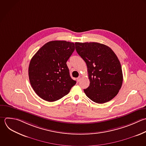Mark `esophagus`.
Masks as SVG:
<instances>
[{"instance_id": "obj_1", "label": "esophagus", "mask_w": 146, "mask_h": 146, "mask_svg": "<svg viewBox=\"0 0 146 146\" xmlns=\"http://www.w3.org/2000/svg\"><path fill=\"white\" fill-rule=\"evenodd\" d=\"M80 79H81V77H80V76H79V77L77 78V81L79 82L80 80Z\"/></svg>"}]
</instances>
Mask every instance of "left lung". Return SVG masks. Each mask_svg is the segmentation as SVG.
<instances>
[{
  "label": "left lung",
  "instance_id": "obj_1",
  "mask_svg": "<svg viewBox=\"0 0 146 146\" xmlns=\"http://www.w3.org/2000/svg\"><path fill=\"white\" fill-rule=\"evenodd\" d=\"M76 52L87 64L90 86L84 92L97 103L112 99L123 83L120 63L108 46L96 42H76Z\"/></svg>",
  "mask_w": 146,
  "mask_h": 146
}]
</instances>
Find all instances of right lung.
Instances as JSON below:
<instances>
[{
  "label": "right lung",
  "instance_id": "add662e5",
  "mask_svg": "<svg viewBox=\"0 0 146 146\" xmlns=\"http://www.w3.org/2000/svg\"><path fill=\"white\" fill-rule=\"evenodd\" d=\"M74 50V43L51 41L32 58L29 67V79L40 98L50 102L56 101L67 95L76 84L66 64Z\"/></svg>",
  "mask_w": 146,
  "mask_h": 146
}]
</instances>
